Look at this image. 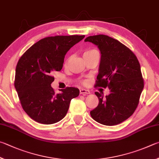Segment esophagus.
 I'll return each mask as SVG.
<instances>
[{
    "instance_id": "1",
    "label": "esophagus",
    "mask_w": 159,
    "mask_h": 159,
    "mask_svg": "<svg viewBox=\"0 0 159 159\" xmlns=\"http://www.w3.org/2000/svg\"><path fill=\"white\" fill-rule=\"evenodd\" d=\"M80 94H89L90 91L89 90L84 89H81L80 90Z\"/></svg>"
}]
</instances>
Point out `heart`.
I'll return each instance as SVG.
<instances>
[{"label":"heart","mask_w":159,"mask_h":159,"mask_svg":"<svg viewBox=\"0 0 159 159\" xmlns=\"http://www.w3.org/2000/svg\"><path fill=\"white\" fill-rule=\"evenodd\" d=\"M96 52L95 49H90V50H87V51H86L84 53V55H87V54H91V53H93V52ZM67 64V62H66L65 65H66Z\"/></svg>","instance_id":"heart-1"}]
</instances>
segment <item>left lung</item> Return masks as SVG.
Instances as JSON below:
<instances>
[{"label": "left lung", "instance_id": "8db88e82", "mask_svg": "<svg viewBox=\"0 0 159 159\" xmlns=\"http://www.w3.org/2000/svg\"><path fill=\"white\" fill-rule=\"evenodd\" d=\"M84 41L92 43L101 52L96 87L110 89L105 97L95 92L99 102L90 115L106 126L120 124L135 112L143 90L140 63L131 50L107 35L89 36Z\"/></svg>", "mask_w": 159, "mask_h": 159}]
</instances>
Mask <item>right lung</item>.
<instances>
[{"mask_svg":"<svg viewBox=\"0 0 159 159\" xmlns=\"http://www.w3.org/2000/svg\"><path fill=\"white\" fill-rule=\"evenodd\" d=\"M84 35H57L42 39L21 56L15 70V87L24 110L43 124L61 121L68 112L72 98L80 94L75 87L56 94L51 84L53 71L63 68L66 53Z\"/></svg>","mask_w":159,"mask_h":159,"instance_id":"add662e5","label":"right lung"}]
</instances>
